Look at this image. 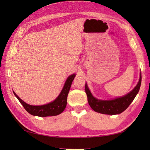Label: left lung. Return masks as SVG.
<instances>
[{"label":"left lung","instance_id":"8db88e82","mask_svg":"<svg viewBox=\"0 0 150 150\" xmlns=\"http://www.w3.org/2000/svg\"><path fill=\"white\" fill-rule=\"evenodd\" d=\"M141 80L142 77L141 73L138 84L132 91L123 97L108 100H98L95 98L89 90L87 84L86 83L85 91L87 95L88 103L92 109L96 112L107 115L120 114L126 110L134 100L141 87Z\"/></svg>","mask_w":150,"mask_h":150}]
</instances>
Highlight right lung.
<instances>
[{
  "label": "right lung",
  "instance_id": "1",
  "mask_svg": "<svg viewBox=\"0 0 150 150\" xmlns=\"http://www.w3.org/2000/svg\"><path fill=\"white\" fill-rule=\"evenodd\" d=\"M75 77V74L69 76L66 81L61 92L55 100H54L52 103L41 105V106H32V105L26 103L21 99L13 91L15 97L18 98L19 102L23 106L24 109L32 115L38 117L58 115L65 110L67 104V97H68L69 91Z\"/></svg>",
  "mask_w": 150,
  "mask_h": 150
}]
</instances>
